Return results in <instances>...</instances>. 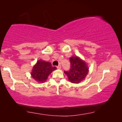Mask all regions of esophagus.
<instances>
[{
    "label": "esophagus",
    "mask_w": 122,
    "mask_h": 122,
    "mask_svg": "<svg viewBox=\"0 0 122 122\" xmlns=\"http://www.w3.org/2000/svg\"><path fill=\"white\" fill-rule=\"evenodd\" d=\"M57 69H58V70H60V69H61V66L60 65H59L57 66Z\"/></svg>",
    "instance_id": "obj_1"
}]
</instances>
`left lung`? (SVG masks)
<instances>
[{"mask_svg": "<svg viewBox=\"0 0 122 122\" xmlns=\"http://www.w3.org/2000/svg\"><path fill=\"white\" fill-rule=\"evenodd\" d=\"M71 67L69 71H64L70 81L72 83L79 84L88 74L89 67L84 60L77 56H72L70 58Z\"/></svg>", "mask_w": 122, "mask_h": 122, "instance_id": "left-lung-1", "label": "left lung"}]
</instances>
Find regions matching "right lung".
I'll return each instance as SVG.
<instances>
[{"mask_svg":"<svg viewBox=\"0 0 122 122\" xmlns=\"http://www.w3.org/2000/svg\"><path fill=\"white\" fill-rule=\"evenodd\" d=\"M56 69V67H53L50 62L40 60L34 65L30 74L36 81L41 83L45 82L49 75Z\"/></svg>","mask_w":122,"mask_h":122,"instance_id":"right-lung-1","label":"right lung"}]
</instances>
